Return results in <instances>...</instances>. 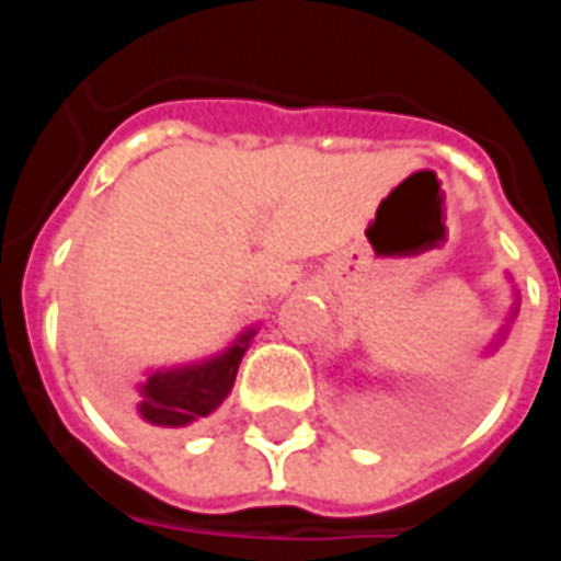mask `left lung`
Listing matches in <instances>:
<instances>
[{
  "instance_id": "obj_1",
  "label": "left lung",
  "mask_w": 561,
  "mask_h": 561,
  "mask_svg": "<svg viewBox=\"0 0 561 561\" xmlns=\"http://www.w3.org/2000/svg\"><path fill=\"white\" fill-rule=\"evenodd\" d=\"M507 282H511V300H514V304H511V309H507L505 324L495 330L493 340L483 345V354H486V357H490V354H495V352H499V348H502V345H505L507 333H511V324H514V318H517V312H519V291H517V285H514V279H511V276H507ZM330 376L340 381L342 390L348 388V385H352V388H366V381H369V378H366L364 373H357V369H354V373H352V378H345V369H342V364H336V360H333V366H330ZM378 381H381V378H378ZM381 388H390L388 378H385V385H381ZM364 430L369 435H393V430H397V426H390V423L381 421V417H366Z\"/></svg>"
}]
</instances>
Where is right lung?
Segmentation results:
<instances>
[{
  "label": "right lung",
  "mask_w": 561,
  "mask_h": 561,
  "mask_svg": "<svg viewBox=\"0 0 561 561\" xmlns=\"http://www.w3.org/2000/svg\"><path fill=\"white\" fill-rule=\"evenodd\" d=\"M257 324L240 330L228 348L173 366H149L144 381L135 385V409L126 414L135 430H188L219 412V405L231 397L233 378L243 354L255 340Z\"/></svg>",
  "instance_id": "obj_1"
}]
</instances>
